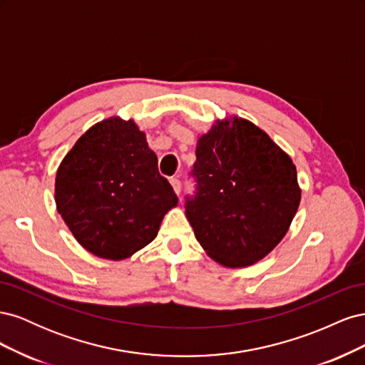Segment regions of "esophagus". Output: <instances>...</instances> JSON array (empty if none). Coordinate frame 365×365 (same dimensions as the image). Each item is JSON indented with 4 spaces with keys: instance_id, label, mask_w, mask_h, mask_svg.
I'll use <instances>...</instances> for the list:
<instances>
[{
    "instance_id": "obj_1",
    "label": "esophagus",
    "mask_w": 365,
    "mask_h": 365,
    "mask_svg": "<svg viewBox=\"0 0 365 365\" xmlns=\"http://www.w3.org/2000/svg\"><path fill=\"white\" fill-rule=\"evenodd\" d=\"M170 184L173 187V190L176 195L181 193V181L178 178H170Z\"/></svg>"
}]
</instances>
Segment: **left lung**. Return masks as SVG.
I'll return each instance as SVG.
<instances>
[{
  "label": "left lung",
  "instance_id": "1",
  "mask_svg": "<svg viewBox=\"0 0 365 365\" xmlns=\"http://www.w3.org/2000/svg\"><path fill=\"white\" fill-rule=\"evenodd\" d=\"M185 216L196 240L217 263L250 267L284 237L300 205L297 169L251 121L233 117L197 140Z\"/></svg>",
  "mask_w": 365,
  "mask_h": 365
}]
</instances>
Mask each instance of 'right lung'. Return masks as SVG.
Segmentation results:
<instances>
[{"instance_id":"add662e5","label":"right lung","mask_w":365,"mask_h":365,"mask_svg":"<svg viewBox=\"0 0 365 365\" xmlns=\"http://www.w3.org/2000/svg\"><path fill=\"white\" fill-rule=\"evenodd\" d=\"M58 212L94 256L121 260L157 237L178 204L134 120L106 118L88 129L62 160L54 184Z\"/></svg>"}]
</instances>
